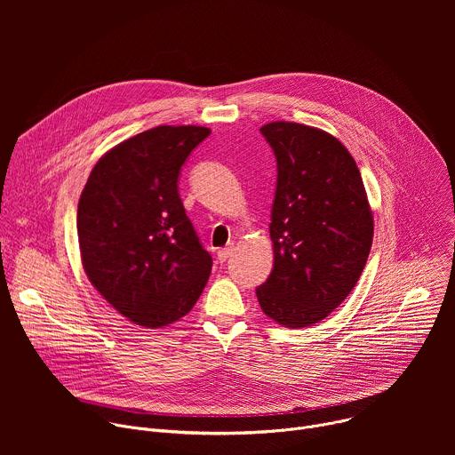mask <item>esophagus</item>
I'll return each instance as SVG.
<instances>
[{"mask_svg":"<svg viewBox=\"0 0 455 455\" xmlns=\"http://www.w3.org/2000/svg\"><path fill=\"white\" fill-rule=\"evenodd\" d=\"M232 246H227V248H220L218 250V259H220V263H225L227 261V259L232 255Z\"/></svg>","mask_w":455,"mask_h":455,"instance_id":"1","label":"esophagus"}]
</instances>
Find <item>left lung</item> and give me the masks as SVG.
Instances as JSON below:
<instances>
[{"instance_id":"8db88e82","label":"left lung","mask_w":455,"mask_h":455,"mask_svg":"<svg viewBox=\"0 0 455 455\" xmlns=\"http://www.w3.org/2000/svg\"><path fill=\"white\" fill-rule=\"evenodd\" d=\"M277 160L270 237L274 268L259 306L286 328L326 318L356 286L372 244L360 171L330 133L297 122L261 127Z\"/></svg>"}]
</instances>
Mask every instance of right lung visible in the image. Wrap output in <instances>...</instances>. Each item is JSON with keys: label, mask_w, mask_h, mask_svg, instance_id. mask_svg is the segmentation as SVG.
Returning a JSON list of instances; mask_svg holds the SVG:
<instances>
[{"label": "right lung", "mask_w": 455, "mask_h": 455, "mask_svg": "<svg viewBox=\"0 0 455 455\" xmlns=\"http://www.w3.org/2000/svg\"><path fill=\"white\" fill-rule=\"evenodd\" d=\"M200 125H158L108 151L81 194L77 234L84 272L125 318L162 328L200 299L212 257L185 214L178 178Z\"/></svg>", "instance_id": "obj_1"}]
</instances>
